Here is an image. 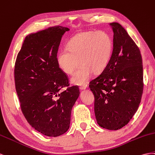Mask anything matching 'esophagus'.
I'll return each instance as SVG.
<instances>
[{
	"instance_id": "esophagus-1",
	"label": "esophagus",
	"mask_w": 155,
	"mask_h": 155,
	"mask_svg": "<svg viewBox=\"0 0 155 155\" xmlns=\"http://www.w3.org/2000/svg\"><path fill=\"white\" fill-rule=\"evenodd\" d=\"M87 87V84H83V85H82V86H80V90H85V89H86V88Z\"/></svg>"
}]
</instances>
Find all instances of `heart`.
I'll list each match as a JSON object with an SVG mask.
<instances>
[{"label": "heart", "mask_w": 155, "mask_h": 155, "mask_svg": "<svg viewBox=\"0 0 155 155\" xmlns=\"http://www.w3.org/2000/svg\"><path fill=\"white\" fill-rule=\"evenodd\" d=\"M113 51V42L109 34L104 31L79 34L71 39L68 48H64L58 56V63L68 74L74 84L82 85L90 78L92 73L102 72L107 67Z\"/></svg>", "instance_id": "heart-1"}]
</instances>
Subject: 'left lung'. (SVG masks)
<instances>
[{
    "label": "left lung",
    "instance_id": "1",
    "mask_svg": "<svg viewBox=\"0 0 155 155\" xmlns=\"http://www.w3.org/2000/svg\"><path fill=\"white\" fill-rule=\"evenodd\" d=\"M114 32L113 51L107 67L90 82L95 97L97 123L118 130L130 121L143 94V65L140 51L123 26L110 23Z\"/></svg>",
    "mask_w": 155,
    "mask_h": 155
}]
</instances>
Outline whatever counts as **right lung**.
I'll list each match as a JSON object with an SVG mask.
<instances>
[{
  "mask_svg": "<svg viewBox=\"0 0 155 155\" xmlns=\"http://www.w3.org/2000/svg\"><path fill=\"white\" fill-rule=\"evenodd\" d=\"M69 28L56 26L30 34L25 39L15 61V89L25 117L35 130L56 137L67 132L71 114L80 95L69 86L58 63L61 38Z\"/></svg>",
  "mask_w": 155,
  "mask_h": 155,
  "instance_id": "add662e5",
  "label": "right lung"
}]
</instances>
